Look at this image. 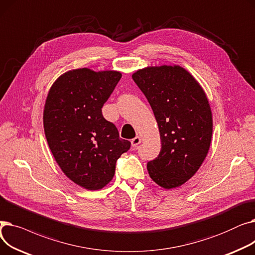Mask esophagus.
<instances>
[{"mask_svg":"<svg viewBox=\"0 0 255 255\" xmlns=\"http://www.w3.org/2000/svg\"><path fill=\"white\" fill-rule=\"evenodd\" d=\"M140 141H141V138L139 136H135L134 138L131 139V144H132V146H136L140 143Z\"/></svg>","mask_w":255,"mask_h":255,"instance_id":"obj_1","label":"esophagus"}]
</instances>
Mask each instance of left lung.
I'll return each instance as SVG.
<instances>
[{
	"label": "left lung",
	"instance_id": "left-lung-1",
	"mask_svg": "<svg viewBox=\"0 0 255 255\" xmlns=\"http://www.w3.org/2000/svg\"><path fill=\"white\" fill-rule=\"evenodd\" d=\"M158 123L161 151L148 162L149 175L163 188L188 181L204 162L212 138V113L204 90L180 66L148 67L132 75Z\"/></svg>",
	"mask_w": 255,
	"mask_h": 255
}]
</instances>
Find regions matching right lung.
I'll return each instance as SVG.
<instances>
[{"label":"right lung","instance_id":"right-lung-1","mask_svg":"<svg viewBox=\"0 0 255 255\" xmlns=\"http://www.w3.org/2000/svg\"><path fill=\"white\" fill-rule=\"evenodd\" d=\"M121 77L117 71H68L46 98L43 125L49 149L65 175L89 190L109 184L117 160L130 149L101 110Z\"/></svg>","mask_w":255,"mask_h":255}]
</instances>
